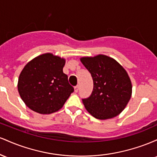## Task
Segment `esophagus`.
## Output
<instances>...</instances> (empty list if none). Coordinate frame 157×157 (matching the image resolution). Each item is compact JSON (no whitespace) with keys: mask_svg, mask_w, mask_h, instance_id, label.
<instances>
[{"mask_svg":"<svg viewBox=\"0 0 157 157\" xmlns=\"http://www.w3.org/2000/svg\"><path fill=\"white\" fill-rule=\"evenodd\" d=\"M78 90H79V86H75V92H77V91H78Z\"/></svg>","mask_w":157,"mask_h":157,"instance_id":"34e87169","label":"esophagus"}]
</instances>
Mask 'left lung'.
Segmentation results:
<instances>
[{
	"mask_svg": "<svg viewBox=\"0 0 157 157\" xmlns=\"http://www.w3.org/2000/svg\"><path fill=\"white\" fill-rule=\"evenodd\" d=\"M91 73L94 88L88 98L82 99L85 108L94 117L107 120L117 116L130 100L132 85L124 68L106 55L80 58Z\"/></svg>",
	"mask_w": 157,
	"mask_h": 157,
	"instance_id": "1",
	"label": "left lung"
}]
</instances>
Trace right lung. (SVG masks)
Segmentation results:
<instances>
[{"mask_svg": "<svg viewBox=\"0 0 157 157\" xmlns=\"http://www.w3.org/2000/svg\"><path fill=\"white\" fill-rule=\"evenodd\" d=\"M65 63V59L46 53L24 66L17 89L27 107L42 114L56 112L63 107L74 91L63 71Z\"/></svg>", "mask_w": 157, "mask_h": 157, "instance_id": "right-lung-1", "label": "right lung"}]
</instances>
